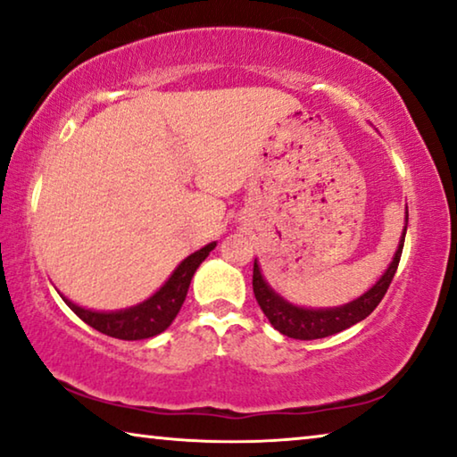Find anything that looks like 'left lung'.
I'll return each instance as SVG.
<instances>
[{
	"instance_id": "obj_1",
	"label": "left lung",
	"mask_w": 457,
	"mask_h": 457,
	"mask_svg": "<svg viewBox=\"0 0 457 457\" xmlns=\"http://www.w3.org/2000/svg\"><path fill=\"white\" fill-rule=\"evenodd\" d=\"M406 224H409V208H406L404 212L403 237H400L398 249L395 253V257H392L388 270L382 273V278L378 279L368 292H363L360 298L351 300L343 306L304 308L292 304V302L279 296V294L265 282L262 268H259L255 259V263H253V292H255L257 304L262 306V311L271 322V327L286 337H292V339L311 341L345 331V328L353 327L355 322L370 317V314L374 312V308L382 302L384 294L388 290L392 278H395L396 273L400 255H403L404 247Z\"/></svg>"
}]
</instances>
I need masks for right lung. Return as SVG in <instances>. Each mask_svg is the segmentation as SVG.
<instances>
[{
  "mask_svg": "<svg viewBox=\"0 0 457 457\" xmlns=\"http://www.w3.org/2000/svg\"><path fill=\"white\" fill-rule=\"evenodd\" d=\"M216 247L214 243H208L206 247L200 251H194L192 255H187L178 268L173 270L170 279L153 294L151 298H146L137 306L122 308V311H91V308H83L75 302L69 300L67 296L61 298L65 300V304L79 317L83 322H87L89 327H94L96 331H100L108 337L122 341H140L149 339L163 333L167 327L171 325L173 319L178 317L181 304L187 296V287L192 282L195 270L200 268V263L210 255V251Z\"/></svg>",
  "mask_w": 457,
  "mask_h": 457,
  "instance_id": "1",
  "label": "right lung"
}]
</instances>
